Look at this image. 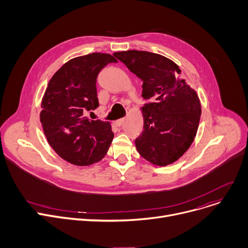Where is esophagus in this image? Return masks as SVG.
<instances>
[{
	"mask_svg": "<svg viewBox=\"0 0 248 248\" xmlns=\"http://www.w3.org/2000/svg\"><path fill=\"white\" fill-rule=\"evenodd\" d=\"M124 122V119H121V120H117V121H115L114 123H113V125H115V126H121L122 124H123V123Z\"/></svg>",
	"mask_w": 248,
	"mask_h": 248,
	"instance_id": "34e87169",
	"label": "esophagus"
}]
</instances>
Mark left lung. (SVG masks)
Here are the masks:
<instances>
[{"label": "left lung", "mask_w": 248, "mask_h": 248, "mask_svg": "<svg viewBox=\"0 0 248 248\" xmlns=\"http://www.w3.org/2000/svg\"><path fill=\"white\" fill-rule=\"evenodd\" d=\"M142 81L144 98L153 102L140 108L144 131L135 144L142 158L155 166L178 161L196 137L201 102L183 78L178 65L161 54L127 50L113 53Z\"/></svg>", "instance_id": "obj_1"}]
</instances>
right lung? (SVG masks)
<instances>
[{"label": "right lung", "mask_w": 248, "mask_h": 248, "mask_svg": "<svg viewBox=\"0 0 248 248\" xmlns=\"http://www.w3.org/2000/svg\"><path fill=\"white\" fill-rule=\"evenodd\" d=\"M111 62L117 60L98 52L70 59L51 77L42 97L40 122L48 144L72 165L95 164L110 147V124L89 120L84 112L98 108L97 74Z\"/></svg>", "instance_id": "add662e5"}]
</instances>
